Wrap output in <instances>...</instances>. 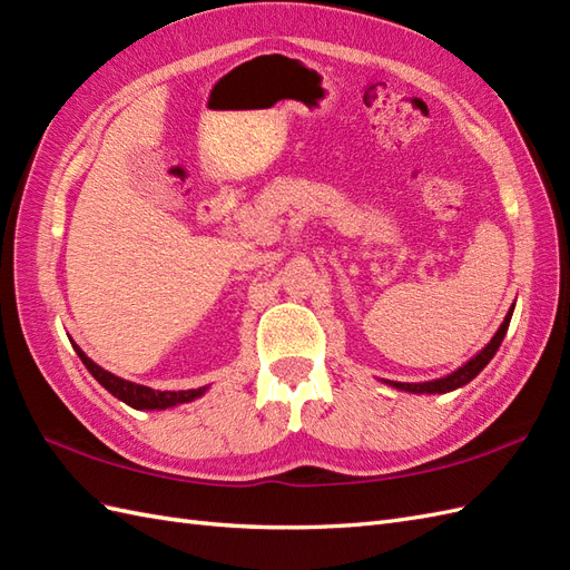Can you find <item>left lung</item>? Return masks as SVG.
<instances>
[{"mask_svg": "<svg viewBox=\"0 0 570 570\" xmlns=\"http://www.w3.org/2000/svg\"><path fill=\"white\" fill-rule=\"evenodd\" d=\"M513 311H515V303L510 305L508 315L503 317L501 327L495 330L491 342L484 348H481V352H476L470 361L462 363L458 371H452L443 377H435V381H424V383H395V381H383V383L400 390V392H410V395H445V392L464 387L466 383L474 381V377L489 366V361L495 356V352H499V346H501L505 332H508V325H510V317H513Z\"/></svg>", "mask_w": 570, "mask_h": 570, "instance_id": "8db88e82", "label": "left lung"}]
</instances>
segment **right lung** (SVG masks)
Wrapping results in <instances>:
<instances>
[{"mask_svg":"<svg viewBox=\"0 0 570 570\" xmlns=\"http://www.w3.org/2000/svg\"><path fill=\"white\" fill-rule=\"evenodd\" d=\"M71 346H75V352L81 358L86 371H89L96 377V381L110 392L112 397H118L120 402L129 404V406H132V410H146V412L170 410V406H178V404H187V402L199 400L204 392L209 390V387H199V390L170 392V390L146 387V385H139V383H132V381H125V377L115 375V373H110L106 368H100L96 361H91L89 356L81 352V348L75 344V340H71Z\"/></svg>","mask_w":570,"mask_h":570,"instance_id":"right-lung-1","label":"right lung"}]
</instances>
